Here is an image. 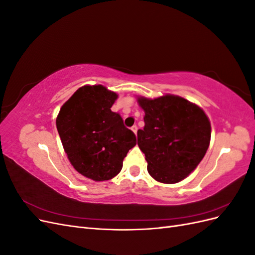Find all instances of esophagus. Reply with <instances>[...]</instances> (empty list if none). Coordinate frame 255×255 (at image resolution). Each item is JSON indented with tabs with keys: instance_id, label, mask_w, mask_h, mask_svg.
<instances>
[{
	"instance_id": "1",
	"label": "esophagus",
	"mask_w": 255,
	"mask_h": 255,
	"mask_svg": "<svg viewBox=\"0 0 255 255\" xmlns=\"http://www.w3.org/2000/svg\"><path fill=\"white\" fill-rule=\"evenodd\" d=\"M137 129H138L137 126H133V127H132V130H133V132H134L135 134H137Z\"/></svg>"
}]
</instances>
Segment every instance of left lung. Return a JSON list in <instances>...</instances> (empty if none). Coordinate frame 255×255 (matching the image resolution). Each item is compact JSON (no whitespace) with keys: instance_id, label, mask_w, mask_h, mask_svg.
Here are the masks:
<instances>
[{"instance_id":"1","label":"left lung","mask_w":255,"mask_h":255,"mask_svg":"<svg viewBox=\"0 0 255 255\" xmlns=\"http://www.w3.org/2000/svg\"><path fill=\"white\" fill-rule=\"evenodd\" d=\"M144 128L137 143L144 153L148 172L160 183L174 184L195 170L211 140V123L202 109L186 99L166 95L138 98Z\"/></svg>"}]
</instances>
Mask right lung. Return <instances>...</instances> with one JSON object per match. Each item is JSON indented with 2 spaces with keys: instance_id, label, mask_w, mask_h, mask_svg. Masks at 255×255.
<instances>
[{
  "instance_id": "right-lung-1",
  "label": "right lung",
  "mask_w": 255,
  "mask_h": 255,
  "mask_svg": "<svg viewBox=\"0 0 255 255\" xmlns=\"http://www.w3.org/2000/svg\"><path fill=\"white\" fill-rule=\"evenodd\" d=\"M118 96L102 85L83 86L61 106L56 128L74 169L94 181H107L122 169L136 136L111 107Z\"/></svg>"
}]
</instances>
